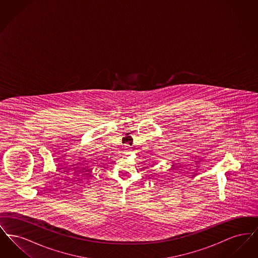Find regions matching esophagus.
Masks as SVG:
<instances>
[{"label": "esophagus", "instance_id": "34e87169", "mask_svg": "<svg viewBox=\"0 0 258 258\" xmlns=\"http://www.w3.org/2000/svg\"><path fill=\"white\" fill-rule=\"evenodd\" d=\"M132 153V149L130 148L128 145H125L124 148H123V154H125V155H128V154H131Z\"/></svg>", "mask_w": 258, "mask_h": 258}]
</instances>
